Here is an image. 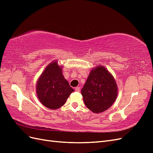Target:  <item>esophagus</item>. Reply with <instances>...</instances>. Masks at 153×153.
<instances>
[{
  "label": "esophagus",
  "instance_id": "34e87169",
  "mask_svg": "<svg viewBox=\"0 0 153 153\" xmlns=\"http://www.w3.org/2000/svg\"><path fill=\"white\" fill-rule=\"evenodd\" d=\"M75 90V91H76V92H79V91H80V87H76Z\"/></svg>",
  "mask_w": 153,
  "mask_h": 153
}]
</instances>
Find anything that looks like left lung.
I'll list each match as a JSON object with an SVG mask.
<instances>
[{
    "mask_svg": "<svg viewBox=\"0 0 153 153\" xmlns=\"http://www.w3.org/2000/svg\"><path fill=\"white\" fill-rule=\"evenodd\" d=\"M81 93L87 107L94 113H101L115 101L117 87L110 73L100 66L91 70Z\"/></svg>",
    "mask_w": 153,
    "mask_h": 153,
    "instance_id": "8db88e82",
    "label": "left lung"
}]
</instances>
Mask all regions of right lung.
<instances>
[{
    "label": "right lung",
    "mask_w": 153,
    "mask_h": 153,
    "mask_svg": "<svg viewBox=\"0 0 153 153\" xmlns=\"http://www.w3.org/2000/svg\"><path fill=\"white\" fill-rule=\"evenodd\" d=\"M74 89L62 74V68L56 61L46 68L37 82L36 92L38 97L46 107L57 109L66 103Z\"/></svg>",
    "instance_id": "add662e5"
}]
</instances>
